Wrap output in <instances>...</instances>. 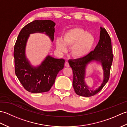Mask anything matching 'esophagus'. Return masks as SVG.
I'll use <instances>...</instances> for the list:
<instances>
[{
  "mask_svg": "<svg viewBox=\"0 0 127 127\" xmlns=\"http://www.w3.org/2000/svg\"><path fill=\"white\" fill-rule=\"evenodd\" d=\"M65 66H66V67H69V66H70L69 63H68V62H65Z\"/></svg>",
  "mask_w": 127,
  "mask_h": 127,
  "instance_id": "34e87169",
  "label": "esophagus"
}]
</instances>
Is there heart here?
I'll use <instances>...</instances> for the list:
<instances>
[{"mask_svg":"<svg viewBox=\"0 0 127 127\" xmlns=\"http://www.w3.org/2000/svg\"><path fill=\"white\" fill-rule=\"evenodd\" d=\"M63 41L58 39L56 41L57 49L62 52L67 51L66 46L72 47V55L75 57L82 58L91 52L95 43V39L85 29L75 28L64 34Z\"/></svg>","mask_w":127,"mask_h":127,"instance_id":"heart-1","label":"heart"}]
</instances>
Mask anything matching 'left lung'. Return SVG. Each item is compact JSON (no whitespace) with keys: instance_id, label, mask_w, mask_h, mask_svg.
<instances>
[{"instance_id":"left-lung-1","label":"left lung","mask_w":127,"mask_h":127,"mask_svg":"<svg viewBox=\"0 0 127 127\" xmlns=\"http://www.w3.org/2000/svg\"><path fill=\"white\" fill-rule=\"evenodd\" d=\"M113 58L111 38L106 29L100 28V40L94 50L82 58L69 61L73 72L72 86L75 93L90 97L99 92L109 81ZM94 63L101 64L103 75L97 83L91 85L88 67Z\"/></svg>"}]
</instances>
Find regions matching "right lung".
I'll list each match as a JSON object with an SVG mask.
<instances>
[{
  "label": "right lung",
  "mask_w": 127,
  "mask_h": 127,
  "mask_svg": "<svg viewBox=\"0 0 127 127\" xmlns=\"http://www.w3.org/2000/svg\"><path fill=\"white\" fill-rule=\"evenodd\" d=\"M55 23L51 20H35L21 29L16 40L13 57L16 76L26 90L31 93L49 91L58 72L64 68L65 61L50 56L37 68L32 66L25 56V48L29 34L40 32L49 35L53 41Z\"/></svg>",
  "instance_id": "right-lung-1"
}]
</instances>
